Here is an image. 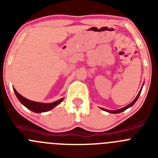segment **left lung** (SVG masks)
Returning a JSON list of instances; mask_svg holds the SVG:
<instances>
[{
    "mask_svg": "<svg viewBox=\"0 0 158 158\" xmlns=\"http://www.w3.org/2000/svg\"><path fill=\"white\" fill-rule=\"evenodd\" d=\"M141 92H142V89H141V91L139 92V94H138V96H136V98L135 99V100H134L133 102H131V104H128V105H127V106H126V107H123V108H121V109L117 110V111H108V110L104 109V108H102V109L104 110V111H107V112H109V113H114V114H117V113H120V112H122V111H125V110H127V108H129L130 107H131V106H133V105H134V104H135V102L137 101V100H138V98H139V95H140Z\"/></svg>",
    "mask_w": 158,
    "mask_h": 158,
    "instance_id": "obj_1",
    "label": "left lung"
}]
</instances>
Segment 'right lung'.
<instances>
[{"mask_svg":"<svg viewBox=\"0 0 158 158\" xmlns=\"http://www.w3.org/2000/svg\"><path fill=\"white\" fill-rule=\"evenodd\" d=\"M14 89V92H15V94L17 96L18 100L20 101L23 105H24L25 107L28 108L31 111H34L36 113H41V112H45V111H48L50 110H51L52 108H54L55 106H57L58 104H59L62 101L63 99H61V100H58L55 102H53V103H50V104H43V103H38V102L31 101V100H29L27 99H26L25 97L22 96L21 95L19 94V93L16 92V90L15 89Z\"/></svg>","mask_w":158,"mask_h":158,"instance_id":"right-lung-1","label":"right lung"}]
</instances>
